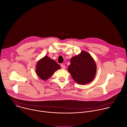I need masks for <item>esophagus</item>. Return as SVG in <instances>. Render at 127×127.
Instances as JSON below:
<instances>
[{
	"label": "esophagus",
	"mask_w": 127,
	"mask_h": 127,
	"mask_svg": "<svg viewBox=\"0 0 127 127\" xmlns=\"http://www.w3.org/2000/svg\"><path fill=\"white\" fill-rule=\"evenodd\" d=\"M61 67H62L63 69H65V66L64 64H61Z\"/></svg>",
	"instance_id": "esophagus-1"
}]
</instances>
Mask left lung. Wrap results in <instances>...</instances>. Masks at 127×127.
Returning a JSON list of instances; mask_svg holds the SVG:
<instances>
[{
	"label": "left lung",
	"instance_id": "1",
	"mask_svg": "<svg viewBox=\"0 0 127 127\" xmlns=\"http://www.w3.org/2000/svg\"><path fill=\"white\" fill-rule=\"evenodd\" d=\"M68 71L76 83L85 85L94 80L96 73V66L92 57L83 50L80 55L71 59Z\"/></svg>",
	"mask_w": 127,
	"mask_h": 127
}]
</instances>
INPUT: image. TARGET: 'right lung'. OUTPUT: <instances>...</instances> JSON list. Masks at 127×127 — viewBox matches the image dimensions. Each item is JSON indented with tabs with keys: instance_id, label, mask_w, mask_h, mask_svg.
<instances>
[{
	"instance_id": "obj_1",
	"label": "right lung",
	"mask_w": 127,
	"mask_h": 127,
	"mask_svg": "<svg viewBox=\"0 0 127 127\" xmlns=\"http://www.w3.org/2000/svg\"><path fill=\"white\" fill-rule=\"evenodd\" d=\"M60 68V65L55 61L45 56L37 62L35 71L39 78L46 81Z\"/></svg>"
}]
</instances>
